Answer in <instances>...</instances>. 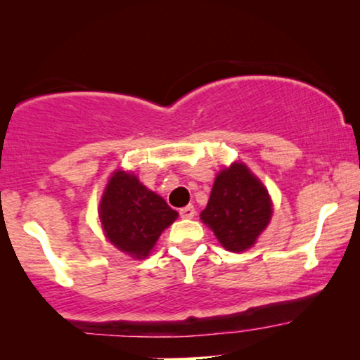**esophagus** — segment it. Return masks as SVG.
<instances>
[{
    "label": "esophagus",
    "mask_w": 360,
    "mask_h": 360,
    "mask_svg": "<svg viewBox=\"0 0 360 360\" xmlns=\"http://www.w3.org/2000/svg\"><path fill=\"white\" fill-rule=\"evenodd\" d=\"M195 213H196V211H195V208H193V206H191V205L185 206V208L180 210V216H181V218H186V219L193 218Z\"/></svg>",
    "instance_id": "esophagus-1"
}]
</instances>
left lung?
Returning a JSON list of instances; mask_svg holds the SVG:
<instances>
[{
    "instance_id": "1",
    "label": "left lung",
    "mask_w": 360,
    "mask_h": 360,
    "mask_svg": "<svg viewBox=\"0 0 360 360\" xmlns=\"http://www.w3.org/2000/svg\"><path fill=\"white\" fill-rule=\"evenodd\" d=\"M272 216L264 185L244 164L219 172L201 219L228 250L243 252L255 243Z\"/></svg>"
}]
</instances>
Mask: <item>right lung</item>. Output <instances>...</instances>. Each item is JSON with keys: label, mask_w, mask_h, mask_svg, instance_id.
Listing matches in <instances>:
<instances>
[{"label": "right lung", "mask_w": 360, "mask_h": 360, "mask_svg": "<svg viewBox=\"0 0 360 360\" xmlns=\"http://www.w3.org/2000/svg\"><path fill=\"white\" fill-rule=\"evenodd\" d=\"M164 198L139 184L136 175L116 172L100 205V219L108 239L131 257L150 252L162 231L176 219Z\"/></svg>", "instance_id": "right-lung-1"}]
</instances>
